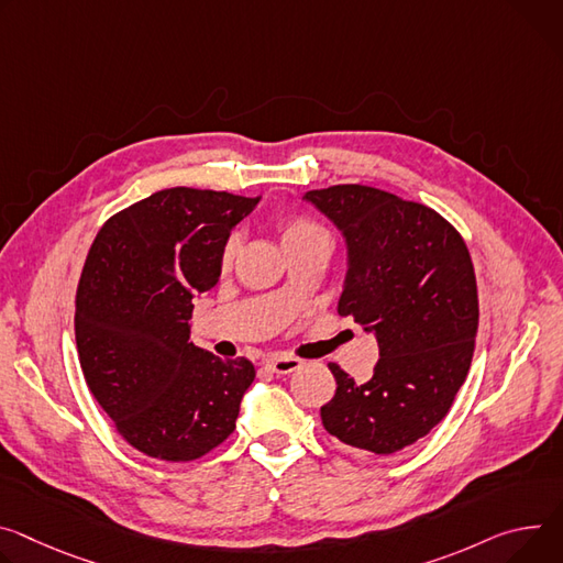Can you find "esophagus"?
<instances>
[{
  "label": "esophagus",
  "instance_id": "1",
  "mask_svg": "<svg viewBox=\"0 0 563 563\" xmlns=\"http://www.w3.org/2000/svg\"><path fill=\"white\" fill-rule=\"evenodd\" d=\"M265 366L276 375H291L302 366V362L294 360V356H272V360L265 362Z\"/></svg>",
  "mask_w": 563,
  "mask_h": 563
}]
</instances>
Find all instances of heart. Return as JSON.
I'll use <instances>...</instances> for the list:
<instances>
[{"label": "heart", "mask_w": 563, "mask_h": 563, "mask_svg": "<svg viewBox=\"0 0 563 563\" xmlns=\"http://www.w3.org/2000/svg\"><path fill=\"white\" fill-rule=\"evenodd\" d=\"M278 231H280V242H283V249L289 246V244H296V242H302V240H310V238H317V235H328L319 224L305 220V218H285L278 222ZM238 251V235L229 238L227 244H224V251H222V261L224 265H229L233 261V255Z\"/></svg>", "instance_id": "b5f03b06"}]
</instances>
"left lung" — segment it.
Masks as SVG:
<instances>
[{
	"label": "left lung",
	"instance_id": "8db88e82",
	"mask_svg": "<svg viewBox=\"0 0 563 563\" xmlns=\"http://www.w3.org/2000/svg\"><path fill=\"white\" fill-rule=\"evenodd\" d=\"M345 242L336 312L377 339L366 384L336 364L334 397L321 406L330 435L379 455L424 438L463 386L478 330L476 276L467 244L424 203L343 184L308 190Z\"/></svg>",
	"mask_w": 563,
	"mask_h": 563
}]
</instances>
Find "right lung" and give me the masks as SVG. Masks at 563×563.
Segmentation results:
<instances>
[{"label": "right lung", "instance_id": "add662e5", "mask_svg": "<svg viewBox=\"0 0 563 563\" xmlns=\"http://www.w3.org/2000/svg\"><path fill=\"white\" fill-rule=\"evenodd\" d=\"M258 201L166 188L110 218L87 253L74 319L80 368L117 431L145 455L186 463L235 429L255 368L197 347L188 319Z\"/></svg>", "mask_w": 563, "mask_h": 563}]
</instances>
